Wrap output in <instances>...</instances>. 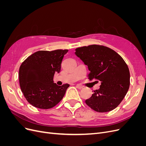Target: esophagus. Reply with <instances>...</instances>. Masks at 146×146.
<instances>
[{
    "label": "esophagus",
    "mask_w": 146,
    "mask_h": 146,
    "mask_svg": "<svg viewBox=\"0 0 146 146\" xmlns=\"http://www.w3.org/2000/svg\"><path fill=\"white\" fill-rule=\"evenodd\" d=\"M76 87L78 88V89H79V90H81V89H82V88H83V86H81V85H76Z\"/></svg>",
    "instance_id": "1"
}]
</instances>
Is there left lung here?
Returning a JSON list of instances; mask_svg holds the SVG:
<instances>
[{"instance_id":"left-lung-1","label":"left lung","mask_w":146,"mask_h":146,"mask_svg":"<svg viewBox=\"0 0 146 146\" xmlns=\"http://www.w3.org/2000/svg\"><path fill=\"white\" fill-rule=\"evenodd\" d=\"M75 54L88 66V78L101 82L99 89L85 100L86 105L99 113L116 108L130 86V72L125 61L111 48L100 45L77 48Z\"/></svg>"}]
</instances>
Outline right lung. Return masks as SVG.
I'll return each instance as SVG.
<instances>
[{
    "mask_svg": "<svg viewBox=\"0 0 146 146\" xmlns=\"http://www.w3.org/2000/svg\"><path fill=\"white\" fill-rule=\"evenodd\" d=\"M68 52L67 49L38 51L21 64L19 71L21 89L33 107L51 108L63 98L69 85H57L54 76L55 72H60L64 55Z\"/></svg>",
    "mask_w": 146,
    "mask_h": 146,
    "instance_id": "1",
    "label": "right lung"
}]
</instances>
